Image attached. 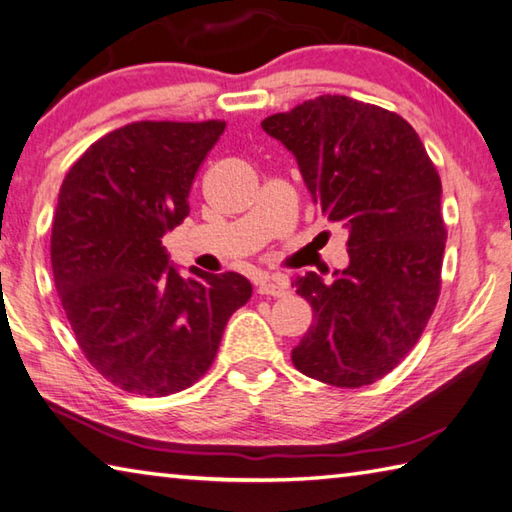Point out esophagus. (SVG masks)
Returning a JSON list of instances; mask_svg holds the SVG:
<instances>
[{"mask_svg":"<svg viewBox=\"0 0 512 512\" xmlns=\"http://www.w3.org/2000/svg\"><path fill=\"white\" fill-rule=\"evenodd\" d=\"M258 294H260V296L285 298V296L289 294V287H287V283H283V280H276V278L265 276V278L258 283Z\"/></svg>","mask_w":512,"mask_h":512,"instance_id":"esophagus-1","label":"esophagus"}]
</instances>
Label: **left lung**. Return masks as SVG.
I'll list each match as a JSON object with an SVG mask.
<instances>
[{"label": "left lung", "instance_id": "obj_1", "mask_svg": "<svg viewBox=\"0 0 512 512\" xmlns=\"http://www.w3.org/2000/svg\"><path fill=\"white\" fill-rule=\"evenodd\" d=\"M260 125L296 156L329 221L349 229L347 269L329 283L316 271L294 280L314 325L291 362L331 387L373 384L415 347L440 298V174L409 121L351 97L322 95Z\"/></svg>", "mask_w": 512, "mask_h": 512}]
</instances>
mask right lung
<instances>
[{
    "label": "right lung",
    "instance_id": "1",
    "mask_svg": "<svg viewBox=\"0 0 512 512\" xmlns=\"http://www.w3.org/2000/svg\"><path fill=\"white\" fill-rule=\"evenodd\" d=\"M225 121H134L83 152L59 190L50 263L79 349L128 393L163 398L212 367L229 316L252 298L241 274L183 278L165 232L190 214L194 176Z\"/></svg>",
    "mask_w": 512,
    "mask_h": 512
}]
</instances>
